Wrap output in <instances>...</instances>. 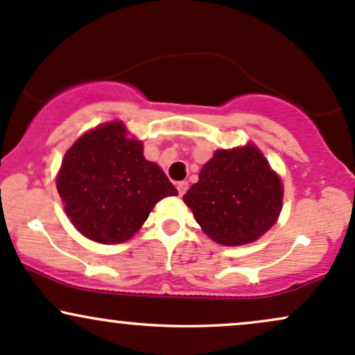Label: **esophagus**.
Returning <instances> with one entry per match:
<instances>
[{
  "label": "esophagus",
  "instance_id": "1",
  "mask_svg": "<svg viewBox=\"0 0 355 355\" xmlns=\"http://www.w3.org/2000/svg\"><path fill=\"white\" fill-rule=\"evenodd\" d=\"M188 188H189V182H188V181H181V182H178L179 196H182V194H184L186 191H188Z\"/></svg>",
  "mask_w": 355,
  "mask_h": 355
}]
</instances>
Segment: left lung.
Masks as SVG:
<instances>
[{
  "label": "left lung",
  "mask_w": 355,
  "mask_h": 355,
  "mask_svg": "<svg viewBox=\"0 0 355 355\" xmlns=\"http://www.w3.org/2000/svg\"><path fill=\"white\" fill-rule=\"evenodd\" d=\"M184 202L211 240L248 245L278 220L284 186L260 149L248 144L216 150L184 194Z\"/></svg>",
  "instance_id": "8db88e82"
}]
</instances>
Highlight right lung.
Returning <instances> with one entry per match:
<instances>
[{"label":"right lung","instance_id":"1","mask_svg":"<svg viewBox=\"0 0 355 355\" xmlns=\"http://www.w3.org/2000/svg\"><path fill=\"white\" fill-rule=\"evenodd\" d=\"M65 213L83 236L103 245L124 243L149 213L178 189L127 137L122 122L95 127L67 150L57 178Z\"/></svg>","mask_w":355,"mask_h":355}]
</instances>
